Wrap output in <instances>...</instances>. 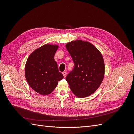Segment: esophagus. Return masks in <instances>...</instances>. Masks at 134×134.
<instances>
[{
    "instance_id": "esophagus-1",
    "label": "esophagus",
    "mask_w": 134,
    "mask_h": 134,
    "mask_svg": "<svg viewBox=\"0 0 134 134\" xmlns=\"http://www.w3.org/2000/svg\"><path fill=\"white\" fill-rule=\"evenodd\" d=\"M62 74H63V76H64V78H65V77H66V75H67V72H66V71H64V72H62Z\"/></svg>"
}]
</instances>
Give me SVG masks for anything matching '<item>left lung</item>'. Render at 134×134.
<instances>
[{
    "instance_id": "8db88e82",
    "label": "left lung",
    "mask_w": 134,
    "mask_h": 134,
    "mask_svg": "<svg viewBox=\"0 0 134 134\" xmlns=\"http://www.w3.org/2000/svg\"><path fill=\"white\" fill-rule=\"evenodd\" d=\"M66 47L74 63L66 81L76 96H89L99 87L104 78L105 65L102 55L93 44L81 40L69 42Z\"/></svg>"
}]
</instances>
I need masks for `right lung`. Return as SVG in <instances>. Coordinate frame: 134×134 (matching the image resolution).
Here are the masks:
<instances>
[{"mask_svg":"<svg viewBox=\"0 0 134 134\" xmlns=\"http://www.w3.org/2000/svg\"><path fill=\"white\" fill-rule=\"evenodd\" d=\"M58 46L46 44L36 49L28 58L25 67L26 80L30 86L42 95L51 93L63 78L59 71L54 55Z\"/></svg>","mask_w":134,"mask_h":134,"instance_id":"1","label":"right lung"}]
</instances>
